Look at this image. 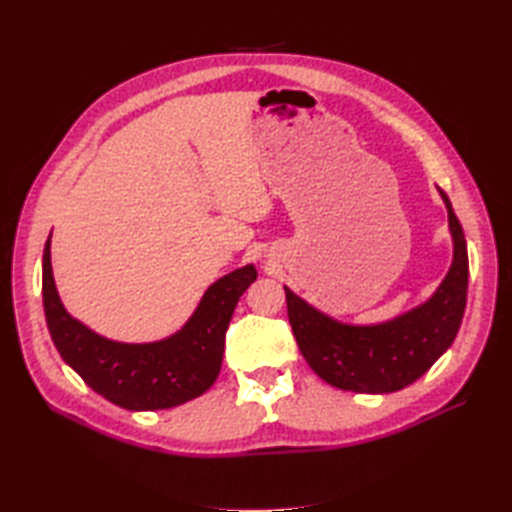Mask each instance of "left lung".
<instances>
[{
	"instance_id": "left-lung-1",
	"label": "left lung",
	"mask_w": 512,
	"mask_h": 512,
	"mask_svg": "<svg viewBox=\"0 0 512 512\" xmlns=\"http://www.w3.org/2000/svg\"><path fill=\"white\" fill-rule=\"evenodd\" d=\"M438 191L449 213L453 259L442 284L420 306L394 319L354 325L310 306L284 286L299 350L328 385L356 394H391L416 383L451 347L466 308L469 255L447 193Z\"/></svg>"
}]
</instances>
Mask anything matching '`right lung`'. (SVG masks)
I'll list each match as a JSON object with an SVG mask.
<instances>
[{"mask_svg": "<svg viewBox=\"0 0 512 512\" xmlns=\"http://www.w3.org/2000/svg\"><path fill=\"white\" fill-rule=\"evenodd\" d=\"M50 237L43 248V310L61 358L96 394L129 411L171 409L202 396L222 367L224 336L244 290L257 279L253 264L206 288L187 323L167 339L121 343L105 339L65 310L54 284Z\"/></svg>", "mask_w": 512, "mask_h": 512, "instance_id": "add662e5", "label": "right lung"}]
</instances>
